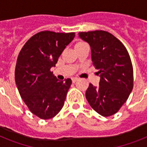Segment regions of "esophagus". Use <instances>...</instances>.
<instances>
[{
    "label": "esophagus",
    "instance_id": "1",
    "mask_svg": "<svg viewBox=\"0 0 147 147\" xmlns=\"http://www.w3.org/2000/svg\"><path fill=\"white\" fill-rule=\"evenodd\" d=\"M78 78H71V81H72V82L75 83L76 82V81L78 80Z\"/></svg>",
    "mask_w": 147,
    "mask_h": 147
}]
</instances>
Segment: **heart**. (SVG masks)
I'll list each match as a JSON object with an SVG mask.
<instances>
[{
	"label": "heart",
	"instance_id": "obj_1",
	"mask_svg": "<svg viewBox=\"0 0 147 147\" xmlns=\"http://www.w3.org/2000/svg\"><path fill=\"white\" fill-rule=\"evenodd\" d=\"M81 43H83V42H78L77 44H81ZM77 44H76V45H77Z\"/></svg>",
	"mask_w": 147,
	"mask_h": 147
}]
</instances>
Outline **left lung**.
<instances>
[{
    "instance_id": "1",
    "label": "left lung",
    "mask_w": 147,
    "mask_h": 147,
    "mask_svg": "<svg viewBox=\"0 0 147 147\" xmlns=\"http://www.w3.org/2000/svg\"><path fill=\"white\" fill-rule=\"evenodd\" d=\"M78 36L90 45L92 62L100 77L98 86L89 84L86 99L101 116H111L126 102L134 87L130 55L123 43L107 31L80 32Z\"/></svg>"
}]
</instances>
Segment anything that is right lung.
Wrapping results in <instances>:
<instances>
[{
	"label": "right lung",
	"instance_id": "obj_1",
	"mask_svg": "<svg viewBox=\"0 0 147 147\" xmlns=\"http://www.w3.org/2000/svg\"><path fill=\"white\" fill-rule=\"evenodd\" d=\"M74 37L75 33L42 31L29 39L18 55L16 85L30 111L40 118H53L64 105L71 80H58L50 69Z\"/></svg>",
	"mask_w": 147,
	"mask_h": 147
}]
</instances>
